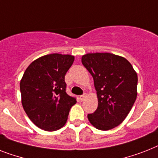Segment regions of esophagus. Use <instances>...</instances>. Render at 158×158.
Masks as SVG:
<instances>
[{
  "label": "esophagus",
  "mask_w": 158,
  "mask_h": 158,
  "mask_svg": "<svg viewBox=\"0 0 158 158\" xmlns=\"http://www.w3.org/2000/svg\"><path fill=\"white\" fill-rule=\"evenodd\" d=\"M86 97H87V94H86V93H84V94L82 95V96H80V97H79V99H80V101H83V100L85 99Z\"/></svg>",
  "instance_id": "1"
}]
</instances>
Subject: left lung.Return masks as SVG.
<instances>
[{
	"label": "left lung",
	"mask_w": 158,
	"mask_h": 158,
	"mask_svg": "<svg viewBox=\"0 0 158 158\" xmlns=\"http://www.w3.org/2000/svg\"><path fill=\"white\" fill-rule=\"evenodd\" d=\"M82 63L93 77L98 98L88 120L99 130L113 129L123 122L136 100V72L127 59L110 52L87 53Z\"/></svg>",
	"instance_id": "1"
}]
</instances>
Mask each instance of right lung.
<instances>
[{
	"instance_id": "1",
	"label": "right lung",
	"mask_w": 158,
	"mask_h": 158,
	"mask_svg": "<svg viewBox=\"0 0 158 158\" xmlns=\"http://www.w3.org/2000/svg\"><path fill=\"white\" fill-rule=\"evenodd\" d=\"M75 57L52 53L29 65L20 82L22 105L31 121L47 131L61 128L67 121L75 97L66 93L65 75Z\"/></svg>"
}]
</instances>
